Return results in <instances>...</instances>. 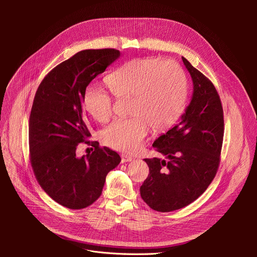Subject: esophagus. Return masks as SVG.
<instances>
[{
	"label": "esophagus",
	"instance_id": "1",
	"mask_svg": "<svg viewBox=\"0 0 257 257\" xmlns=\"http://www.w3.org/2000/svg\"><path fill=\"white\" fill-rule=\"evenodd\" d=\"M132 160H133V158L128 156V155H121V162L122 163H128V162H131Z\"/></svg>",
	"mask_w": 257,
	"mask_h": 257
}]
</instances>
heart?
Listing matches in <instances>:
<instances>
[{"label":"heart","instance_id":"obj_1","mask_svg":"<svg viewBox=\"0 0 257 257\" xmlns=\"http://www.w3.org/2000/svg\"><path fill=\"white\" fill-rule=\"evenodd\" d=\"M105 83L119 98L132 96V117L114 121L102 133L103 142L116 151H137L151 126L156 131L170 128L186 106L187 77L174 62L156 57L133 59L108 74ZM84 103L99 122L107 121L113 114V97L105 90L89 87Z\"/></svg>","mask_w":257,"mask_h":257}]
</instances>
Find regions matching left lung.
<instances>
[{
	"label": "left lung",
	"instance_id": "left-lung-1",
	"mask_svg": "<svg viewBox=\"0 0 257 257\" xmlns=\"http://www.w3.org/2000/svg\"><path fill=\"white\" fill-rule=\"evenodd\" d=\"M193 81V95L179 124L153 144L165 160L144 159L150 174L140 195L151 208L168 212L197 199L213 180L224 138V111L212 82L182 57Z\"/></svg>",
	"mask_w": 257,
	"mask_h": 257
}]
</instances>
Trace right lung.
<instances>
[{"label": "right lung", "instance_id": "obj_1", "mask_svg": "<svg viewBox=\"0 0 257 257\" xmlns=\"http://www.w3.org/2000/svg\"><path fill=\"white\" fill-rule=\"evenodd\" d=\"M119 57L115 49L78 52L51 70L35 92L29 117L31 167L45 192L67 208L92 204L107 173L121 162L116 152L87 140L91 134L83 107L88 84ZM81 142L95 151L79 158Z\"/></svg>", "mask_w": 257, "mask_h": 257}]
</instances>
